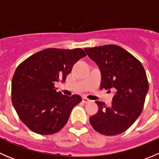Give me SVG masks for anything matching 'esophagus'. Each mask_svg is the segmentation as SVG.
<instances>
[{
    "instance_id": "34e87169",
    "label": "esophagus",
    "mask_w": 159,
    "mask_h": 159,
    "mask_svg": "<svg viewBox=\"0 0 159 159\" xmlns=\"http://www.w3.org/2000/svg\"><path fill=\"white\" fill-rule=\"evenodd\" d=\"M82 102H83V103L86 104V103H89V102H90V100H89V99H88L87 98L83 97L82 98Z\"/></svg>"
}]
</instances>
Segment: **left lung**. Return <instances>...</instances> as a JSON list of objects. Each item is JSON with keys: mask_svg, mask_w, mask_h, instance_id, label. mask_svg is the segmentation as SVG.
<instances>
[{"mask_svg": "<svg viewBox=\"0 0 159 159\" xmlns=\"http://www.w3.org/2000/svg\"><path fill=\"white\" fill-rule=\"evenodd\" d=\"M102 73L100 89L115 91L111 105L97 101V114L90 118L93 129L107 136L128 130L142 113L148 91L146 72L129 51L115 44L84 48Z\"/></svg>", "mask_w": 159, "mask_h": 159, "instance_id": "1", "label": "left lung"}]
</instances>
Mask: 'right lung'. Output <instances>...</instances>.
<instances>
[{"mask_svg": "<svg viewBox=\"0 0 159 159\" xmlns=\"http://www.w3.org/2000/svg\"><path fill=\"white\" fill-rule=\"evenodd\" d=\"M87 55L81 48H47L30 56L17 66L11 82V101L22 122L40 134H53L67 124L78 94L57 92L54 83L65 81L74 65Z\"/></svg>", "mask_w": 159, "mask_h": 159, "instance_id": "right-lung-1", "label": "right lung"}]
</instances>
